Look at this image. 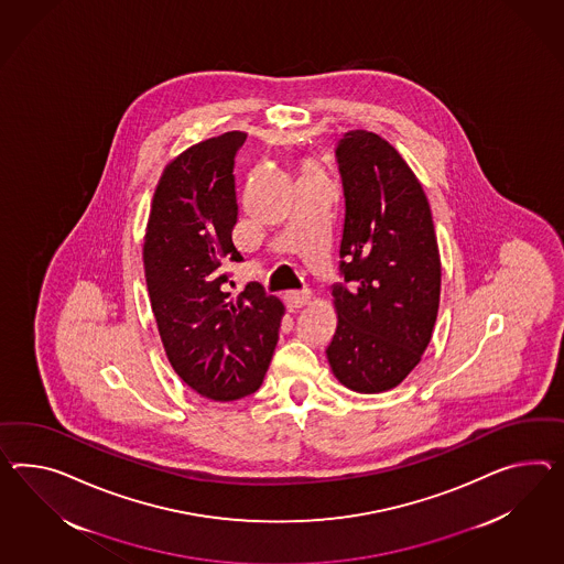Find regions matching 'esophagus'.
I'll return each instance as SVG.
<instances>
[{"mask_svg": "<svg viewBox=\"0 0 564 564\" xmlns=\"http://www.w3.org/2000/svg\"><path fill=\"white\" fill-rule=\"evenodd\" d=\"M282 299H284V304L289 306L290 311H296V308H303L311 296H308V292H286Z\"/></svg>", "mask_w": 564, "mask_h": 564, "instance_id": "obj_1", "label": "esophagus"}]
</instances>
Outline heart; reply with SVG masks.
I'll return each instance as SVG.
<instances>
[{
  "instance_id": "heart-1",
  "label": "heart",
  "mask_w": 564,
  "mask_h": 564,
  "mask_svg": "<svg viewBox=\"0 0 564 564\" xmlns=\"http://www.w3.org/2000/svg\"><path fill=\"white\" fill-rule=\"evenodd\" d=\"M299 172H301V177H306V175L323 174L321 165H318L317 161L313 160L301 161V167H299Z\"/></svg>"
}]
</instances>
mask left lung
Instances as JSON below:
<instances>
[{
    "label": "left lung",
    "mask_w": 564,
    "mask_h": 564,
    "mask_svg": "<svg viewBox=\"0 0 564 564\" xmlns=\"http://www.w3.org/2000/svg\"><path fill=\"white\" fill-rule=\"evenodd\" d=\"M335 155L346 196L344 284L333 286L327 360L344 387L376 394L401 384L430 346L442 261L427 196L389 141L349 130Z\"/></svg>",
    "instance_id": "left-lung-1"
}]
</instances>
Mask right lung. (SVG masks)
<instances>
[{
    "mask_svg": "<svg viewBox=\"0 0 564 564\" xmlns=\"http://www.w3.org/2000/svg\"><path fill=\"white\" fill-rule=\"evenodd\" d=\"M247 134L231 130L170 161L153 194L143 263L151 308L175 375L213 401L260 389L274 354L284 304L249 284L225 292L237 223L235 155Z\"/></svg>",
    "mask_w": 564,
    "mask_h": 564,
    "instance_id": "obj_1",
    "label": "right lung"
}]
</instances>
